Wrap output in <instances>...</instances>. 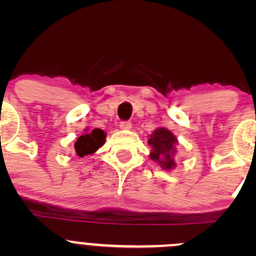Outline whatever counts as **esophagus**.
<instances>
[{"label": "esophagus", "mask_w": 256, "mask_h": 256, "mask_svg": "<svg viewBox=\"0 0 256 256\" xmlns=\"http://www.w3.org/2000/svg\"><path fill=\"white\" fill-rule=\"evenodd\" d=\"M120 128H124V130H128V128H131V121H121Z\"/></svg>", "instance_id": "esophagus-1"}]
</instances>
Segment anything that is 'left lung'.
Listing matches in <instances>:
<instances>
[{
	"mask_svg": "<svg viewBox=\"0 0 256 256\" xmlns=\"http://www.w3.org/2000/svg\"><path fill=\"white\" fill-rule=\"evenodd\" d=\"M176 142L174 134L166 128H157L150 138L148 144L152 147L151 158L158 162L164 170H172L176 166L172 157L174 154V144Z\"/></svg>",
	"mask_w": 256,
	"mask_h": 256,
	"instance_id": "obj_1",
	"label": "left lung"
}]
</instances>
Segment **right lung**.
Masks as SVG:
<instances>
[{
	"instance_id": "1",
	"label": "right lung",
	"mask_w": 256,
	"mask_h": 256,
	"mask_svg": "<svg viewBox=\"0 0 256 256\" xmlns=\"http://www.w3.org/2000/svg\"><path fill=\"white\" fill-rule=\"evenodd\" d=\"M106 135L102 128H94L90 132L79 136L76 142V152L79 157H84L86 154H92L102 147L105 142Z\"/></svg>"
}]
</instances>
